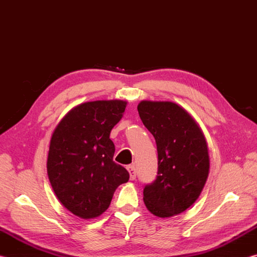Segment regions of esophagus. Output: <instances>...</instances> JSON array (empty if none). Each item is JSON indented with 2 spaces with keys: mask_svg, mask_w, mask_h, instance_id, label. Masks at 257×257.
Segmentation results:
<instances>
[{
  "mask_svg": "<svg viewBox=\"0 0 257 257\" xmlns=\"http://www.w3.org/2000/svg\"><path fill=\"white\" fill-rule=\"evenodd\" d=\"M127 169L130 175V180L136 179V168H135V165H128Z\"/></svg>",
  "mask_w": 257,
  "mask_h": 257,
  "instance_id": "esophagus-1",
  "label": "esophagus"
}]
</instances>
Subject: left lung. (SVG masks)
<instances>
[{"mask_svg":"<svg viewBox=\"0 0 257 257\" xmlns=\"http://www.w3.org/2000/svg\"><path fill=\"white\" fill-rule=\"evenodd\" d=\"M137 110L158 149V176L144 188V203L152 214L170 217L196 202L210 171L205 136L179 104L142 101Z\"/></svg>","mask_w":257,"mask_h":257,"instance_id":"8db88e82","label":"left lung"}]
</instances>
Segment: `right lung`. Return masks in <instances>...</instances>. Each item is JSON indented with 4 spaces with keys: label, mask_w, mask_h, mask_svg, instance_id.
<instances>
[{
    "label": "right lung",
    "mask_w": 257,
    "mask_h": 257,
    "mask_svg": "<svg viewBox=\"0 0 257 257\" xmlns=\"http://www.w3.org/2000/svg\"><path fill=\"white\" fill-rule=\"evenodd\" d=\"M121 99L81 103L71 108L52 134L47 175L61 204L81 219L107 210L113 194L129 173L113 161L112 128L122 118Z\"/></svg>",
    "instance_id": "right-lung-1"
}]
</instances>
